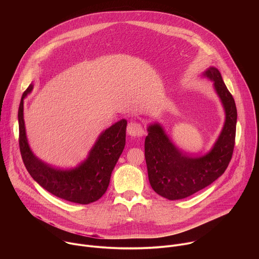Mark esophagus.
<instances>
[{
	"label": "esophagus",
	"mask_w": 259,
	"mask_h": 259,
	"mask_svg": "<svg viewBox=\"0 0 259 259\" xmlns=\"http://www.w3.org/2000/svg\"><path fill=\"white\" fill-rule=\"evenodd\" d=\"M127 133L132 137H141L144 134V131L138 122L132 121L127 126Z\"/></svg>",
	"instance_id": "esophagus-1"
}]
</instances>
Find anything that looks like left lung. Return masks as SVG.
<instances>
[{"instance_id": "obj_1", "label": "left lung", "mask_w": 259, "mask_h": 259, "mask_svg": "<svg viewBox=\"0 0 259 259\" xmlns=\"http://www.w3.org/2000/svg\"><path fill=\"white\" fill-rule=\"evenodd\" d=\"M203 75L214 82L226 112L224 128L209 153L201 157L187 155L172 143L160 124L147 127L144 157L149 180L153 190L168 200L184 199L208 187L225 173L232 160L237 125L234 97L217 68L209 67Z\"/></svg>"}]
</instances>
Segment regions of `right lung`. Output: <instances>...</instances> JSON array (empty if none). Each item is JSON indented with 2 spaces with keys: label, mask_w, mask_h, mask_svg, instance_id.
I'll list each match as a JSON object with an SVG mask.
<instances>
[{
  "label": "right lung",
  "mask_w": 259,
  "mask_h": 259,
  "mask_svg": "<svg viewBox=\"0 0 259 259\" xmlns=\"http://www.w3.org/2000/svg\"><path fill=\"white\" fill-rule=\"evenodd\" d=\"M32 84L22 94L18 108L19 149L30 176L52 195L78 204H89L106 192L110 175L124 150L127 121L121 120L103 131L91 149L88 158L78 167L62 170L36 158L28 145L24 120L23 99L32 90Z\"/></svg>",
  "instance_id": "add662e5"
}]
</instances>
